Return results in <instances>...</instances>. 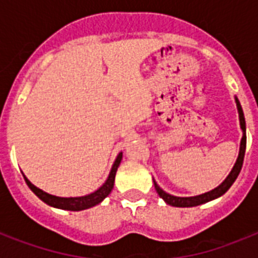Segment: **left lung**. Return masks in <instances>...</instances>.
I'll return each instance as SVG.
<instances>
[{
    "label": "left lung",
    "mask_w": 258,
    "mask_h": 258,
    "mask_svg": "<svg viewBox=\"0 0 258 258\" xmlns=\"http://www.w3.org/2000/svg\"><path fill=\"white\" fill-rule=\"evenodd\" d=\"M237 108H238V115H240V124L241 128H242V139H241V146H240V154H238V158H237V162L233 170L230 171V174L228 175V178L222 182V183L218 186L217 188L212 190V191L205 192V194H201V196L197 197H174L170 196L167 192H165L157 184V182L154 180V186H155V190L159 194L161 198L165 200L166 204L171 205V206H176V208H191V206H198L201 204H205V202H209V201L214 200V198H218L222 194L228 191L229 187L232 186L233 182L237 179V176L240 174L241 167H242V163H244V157H245V149H246V127H245V117L244 112H242V108H241V104L238 99H236Z\"/></svg>",
    "instance_id": "1"
}]
</instances>
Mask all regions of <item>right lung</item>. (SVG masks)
Masks as SVG:
<instances>
[{
  "label": "right lung",
  "instance_id": "obj_1",
  "mask_svg": "<svg viewBox=\"0 0 258 258\" xmlns=\"http://www.w3.org/2000/svg\"><path fill=\"white\" fill-rule=\"evenodd\" d=\"M121 153L117 155L116 161L113 163L111 172H109L108 179L105 180V183L101 186L100 188H97L96 191L92 192V194H88V196L84 197H76V198H61V197H54L50 196L48 192L42 191L38 187H36L34 184H32L29 180L26 179V176H24L26 184L29 186V188L36 194V196L40 198L41 201H44L46 205L49 206H53V208L62 209V210H72V212H79V210H84V209L92 208L95 205L100 204L101 201L104 200L105 197L108 196L111 190L113 187V180H115V174H116V170L120 165L121 161Z\"/></svg>",
  "mask_w": 258,
  "mask_h": 258
}]
</instances>
